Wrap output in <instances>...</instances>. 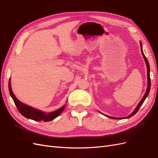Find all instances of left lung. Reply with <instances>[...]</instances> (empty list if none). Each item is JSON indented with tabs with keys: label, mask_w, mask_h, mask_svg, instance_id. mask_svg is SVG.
<instances>
[{
	"label": "left lung",
	"mask_w": 158,
	"mask_h": 158,
	"mask_svg": "<svg viewBox=\"0 0 158 158\" xmlns=\"http://www.w3.org/2000/svg\"><path fill=\"white\" fill-rule=\"evenodd\" d=\"M142 43L140 42L141 52H142V55H143V57H144V60H145L146 64V66H147V74H148V88H147L146 92L145 93V94H144V97H143V98L141 99L140 102L139 103H138V106L136 107V108L135 109V111H133V112L130 114V115L128 116V117H126L127 118H130V117H132V116L134 115V114H135L137 113V111H138V110H139V109H140V106H141L143 104V103H144V100L146 99V97L148 96V94H149L150 89V87H151V82H150V64H149V63H148V60H147V59H146V57L145 56V55H144V52H143L142 48ZM107 117H109V118H113V119H122V118H115V117H109V116H107Z\"/></svg>",
	"instance_id": "obj_1"
}]
</instances>
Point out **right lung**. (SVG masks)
<instances>
[{
    "mask_svg": "<svg viewBox=\"0 0 158 158\" xmlns=\"http://www.w3.org/2000/svg\"><path fill=\"white\" fill-rule=\"evenodd\" d=\"M8 89L9 92H10V94L13 99V101L14 103H15L18 111L20 112L23 117H25L27 118L32 119V120L37 121H43L44 122L51 121L52 120H53L56 117H58L59 114L63 111V110L65 107V106H63L53 112H51L50 113H45L41 111H40V110H37L29 106H27L26 104H23V103L19 101L12 92L10 86V80H9L8 82Z\"/></svg>",
    "mask_w": 158,
    "mask_h": 158,
    "instance_id": "add662e5",
    "label": "right lung"
}]
</instances>
